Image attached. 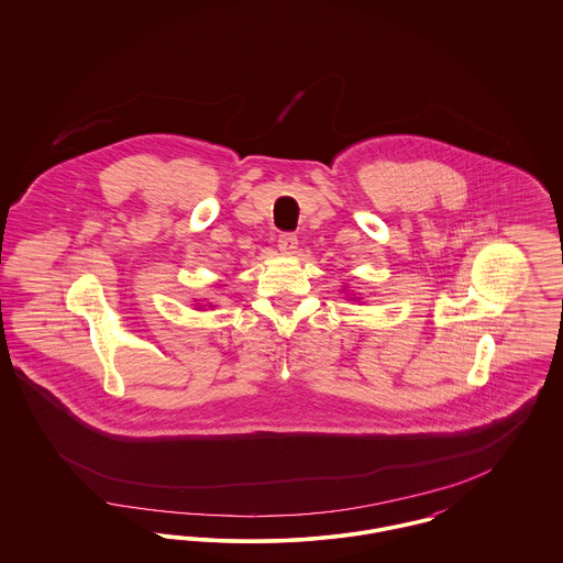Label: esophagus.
<instances>
[{
  "label": "esophagus",
  "instance_id": "34e87169",
  "mask_svg": "<svg viewBox=\"0 0 563 563\" xmlns=\"http://www.w3.org/2000/svg\"><path fill=\"white\" fill-rule=\"evenodd\" d=\"M278 249H280L283 253H294L295 249H297V236L291 234V232L280 234V236H278Z\"/></svg>",
  "mask_w": 563,
  "mask_h": 563
}]
</instances>
